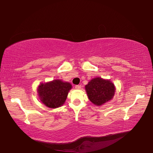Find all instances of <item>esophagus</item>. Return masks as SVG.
<instances>
[{"instance_id": "obj_1", "label": "esophagus", "mask_w": 153, "mask_h": 153, "mask_svg": "<svg viewBox=\"0 0 153 153\" xmlns=\"http://www.w3.org/2000/svg\"><path fill=\"white\" fill-rule=\"evenodd\" d=\"M81 85H76V86H75V88H76V90H80L81 89Z\"/></svg>"}]
</instances>
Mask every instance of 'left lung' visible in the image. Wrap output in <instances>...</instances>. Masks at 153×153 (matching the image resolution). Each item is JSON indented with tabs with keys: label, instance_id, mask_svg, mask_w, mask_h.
I'll use <instances>...</instances> for the list:
<instances>
[{
	"label": "left lung",
	"instance_id": "obj_1",
	"mask_svg": "<svg viewBox=\"0 0 153 153\" xmlns=\"http://www.w3.org/2000/svg\"><path fill=\"white\" fill-rule=\"evenodd\" d=\"M88 97L93 104L100 107L113 99L115 86L110 79L97 77L92 79L85 86Z\"/></svg>",
	"mask_w": 153,
	"mask_h": 153
}]
</instances>
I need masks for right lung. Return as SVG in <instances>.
<instances>
[{
    "instance_id": "obj_1",
    "label": "right lung",
    "mask_w": 153,
    "mask_h": 153,
    "mask_svg": "<svg viewBox=\"0 0 153 153\" xmlns=\"http://www.w3.org/2000/svg\"><path fill=\"white\" fill-rule=\"evenodd\" d=\"M71 88L70 83L59 79L40 83L37 92L41 102L49 108H56L64 104Z\"/></svg>"
}]
</instances>
